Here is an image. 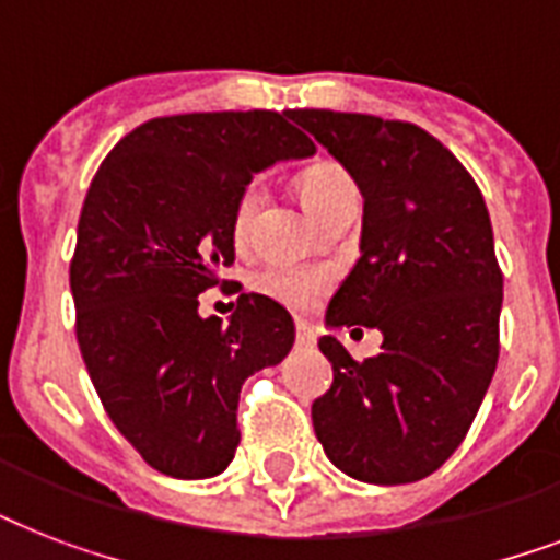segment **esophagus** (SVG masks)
Masks as SVG:
<instances>
[{"instance_id":"1","label":"esophagus","mask_w":560,"mask_h":560,"mask_svg":"<svg viewBox=\"0 0 560 560\" xmlns=\"http://www.w3.org/2000/svg\"><path fill=\"white\" fill-rule=\"evenodd\" d=\"M296 342H299V346H314V342H316L314 328H311L307 323H296Z\"/></svg>"}]
</instances>
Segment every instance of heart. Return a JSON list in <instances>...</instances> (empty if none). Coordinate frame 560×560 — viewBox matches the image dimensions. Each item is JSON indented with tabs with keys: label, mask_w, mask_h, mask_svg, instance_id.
Segmentation results:
<instances>
[{
	"label": "heart",
	"mask_w": 560,
	"mask_h": 560,
	"mask_svg": "<svg viewBox=\"0 0 560 560\" xmlns=\"http://www.w3.org/2000/svg\"><path fill=\"white\" fill-rule=\"evenodd\" d=\"M299 191H302V200L311 209V214L323 211L328 202L340 200V197H349V194H358L354 179L346 174L337 165H314L307 168L299 179ZM264 206V186L261 183H249V186L241 191L235 202V214H232V237H235L237 246L249 244V235H253V223L258 218V211ZM331 270L328 267H319V264H267L264 270L255 272L253 288L261 293V296L279 302V305L290 307V311H307L314 307L319 299L325 296V290L331 288Z\"/></svg>",
	"instance_id": "1"
}]
</instances>
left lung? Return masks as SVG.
I'll return each mask as SVG.
<instances>
[{
	"mask_svg": "<svg viewBox=\"0 0 560 560\" xmlns=\"http://www.w3.org/2000/svg\"><path fill=\"white\" fill-rule=\"evenodd\" d=\"M290 118L363 194L360 258L325 325L383 334L363 363L334 334L319 340L334 383L311 407L316 439L360 482H416L459 447L500 358L503 272L486 200L421 127L334 109Z\"/></svg>",
	"mask_w": 560,
	"mask_h": 560,
	"instance_id": "1",
	"label": "left lung"
}]
</instances>
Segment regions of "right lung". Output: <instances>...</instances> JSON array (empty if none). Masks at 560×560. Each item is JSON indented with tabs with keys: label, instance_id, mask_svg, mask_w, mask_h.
Returning <instances> with one entry per match:
<instances>
[{
	"label": "right lung",
	"instance_id": "right-lung-1",
	"mask_svg": "<svg viewBox=\"0 0 560 560\" xmlns=\"http://www.w3.org/2000/svg\"><path fill=\"white\" fill-rule=\"evenodd\" d=\"M314 153L288 113H186L136 127L92 179L69 267L78 346L118 433L165 477L226 470L241 386L293 349L279 302L241 293L223 323L197 296L235 261L253 174Z\"/></svg>",
	"mask_w": 560,
	"mask_h": 560
}]
</instances>
